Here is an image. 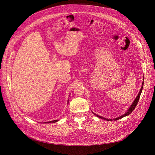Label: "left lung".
Listing matches in <instances>:
<instances>
[{
  "label": "left lung",
  "mask_w": 155,
  "mask_h": 155,
  "mask_svg": "<svg viewBox=\"0 0 155 155\" xmlns=\"http://www.w3.org/2000/svg\"><path fill=\"white\" fill-rule=\"evenodd\" d=\"M143 84H144V79H143V83H142V86H141V89H140V92H139V93H138V94L137 97L136 98V99L134 100V101L133 102V104H131V106H130V107L128 109V110L127 112H126L125 114H124V115H121V116L120 117H118V118H117L114 119V120H120V119L122 118H124V117H126V116H127V115H130V114H131V112L134 110L135 107H136V106H137V104L138 102V101H139V99H140V95H141V91H142V89H143ZM94 114L96 116H97V117H99V118H101V119H103V120H111V119H106V118H103V117H100L99 115H96V114Z\"/></svg>",
  "instance_id": "1"
}]
</instances>
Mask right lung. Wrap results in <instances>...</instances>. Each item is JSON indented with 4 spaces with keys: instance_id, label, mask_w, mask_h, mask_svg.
<instances>
[{
    "instance_id": "1",
    "label": "right lung",
    "mask_w": 155,
    "mask_h": 155,
    "mask_svg": "<svg viewBox=\"0 0 155 155\" xmlns=\"http://www.w3.org/2000/svg\"><path fill=\"white\" fill-rule=\"evenodd\" d=\"M58 120H52V121H49V122H45V123H52V122H57Z\"/></svg>"
}]
</instances>
